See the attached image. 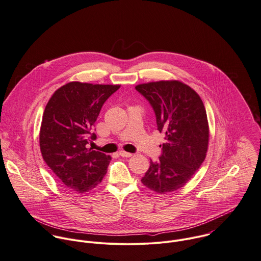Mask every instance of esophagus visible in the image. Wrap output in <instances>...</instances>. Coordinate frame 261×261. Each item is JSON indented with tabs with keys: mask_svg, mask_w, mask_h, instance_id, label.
<instances>
[{
	"mask_svg": "<svg viewBox=\"0 0 261 261\" xmlns=\"http://www.w3.org/2000/svg\"><path fill=\"white\" fill-rule=\"evenodd\" d=\"M119 154H120L121 156H123V158H130V156H132V153L127 152V151H124V150H121V151L119 152Z\"/></svg>",
	"mask_w": 261,
	"mask_h": 261,
	"instance_id": "1",
	"label": "esophagus"
}]
</instances>
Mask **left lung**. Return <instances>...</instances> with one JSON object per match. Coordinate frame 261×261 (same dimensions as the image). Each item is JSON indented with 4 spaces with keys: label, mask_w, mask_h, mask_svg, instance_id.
<instances>
[{
    "label": "left lung",
    "mask_w": 261,
    "mask_h": 261,
    "mask_svg": "<svg viewBox=\"0 0 261 261\" xmlns=\"http://www.w3.org/2000/svg\"><path fill=\"white\" fill-rule=\"evenodd\" d=\"M152 106L158 130L165 134L163 154L150 166L142 184L166 194L188 183L205 160L210 127L199 94L179 80H161L135 86Z\"/></svg>",
    "instance_id": "obj_1"
}]
</instances>
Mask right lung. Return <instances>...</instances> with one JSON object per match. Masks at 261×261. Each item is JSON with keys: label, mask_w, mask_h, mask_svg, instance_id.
<instances>
[{"label": "right lung", "mask_w": 261, "mask_h": 261, "mask_svg": "<svg viewBox=\"0 0 261 261\" xmlns=\"http://www.w3.org/2000/svg\"><path fill=\"white\" fill-rule=\"evenodd\" d=\"M119 87L72 81L58 88L45 106L39 132L40 151L68 190L88 192L107 174L112 158L86 145L96 137L92 128L102 105Z\"/></svg>", "instance_id": "add662e5"}]
</instances>
